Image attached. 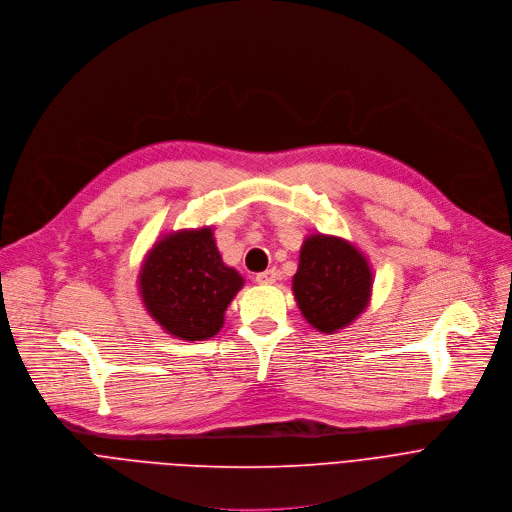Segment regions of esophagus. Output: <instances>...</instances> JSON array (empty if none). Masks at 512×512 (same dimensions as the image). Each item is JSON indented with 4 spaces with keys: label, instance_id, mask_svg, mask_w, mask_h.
<instances>
[{
    "label": "esophagus",
    "instance_id": "esophagus-1",
    "mask_svg": "<svg viewBox=\"0 0 512 512\" xmlns=\"http://www.w3.org/2000/svg\"><path fill=\"white\" fill-rule=\"evenodd\" d=\"M276 278H278V272L274 268H268V270L256 274V282L258 284H274Z\"/></svg>",
    "mask_w": 512,
    "mask_h": 512
}]
</instances>
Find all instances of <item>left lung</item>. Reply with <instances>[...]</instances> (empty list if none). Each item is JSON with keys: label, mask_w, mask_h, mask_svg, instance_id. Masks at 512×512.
Masks as SVG:
<instances>
[{"label": "left lung", "mask_w": 512, "mask_h": 512, "mask_svg": "<svg viewBox=\"0 0 512 512\" xmlns=\"http://www.w3.org/2000/svg\"><path fill=\"white\" fill-rule=\"evenodd\" d=\"M373 274L367 258L347 240L313 234L302 242L292 290L306 323L321 333L351 325L369 304Z\"/></svg>", "instance_id": "8db88e82"}]
</instances>
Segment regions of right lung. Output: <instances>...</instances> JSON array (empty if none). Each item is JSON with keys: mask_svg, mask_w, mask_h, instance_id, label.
Returning a JSON list of instances; mask_svg holds the SVG:
<instances>
[{"mask_svg": "<svg viewBox=\"0 0 512 512\" xmlns=\"http://www.w3.org/2000/svg\"><path fill=\"white\" fill-rule=\"evenodd\" d=\"M242 286L244 278L224 264L212 228L163 236L139 272L147 313L183 341H206L220 333L228 304Z\"/></svg>", "mask_w": 512, "mask_h": 512, "instance_id": "1", "label": "right lung"}]
</instances>
